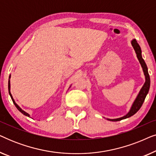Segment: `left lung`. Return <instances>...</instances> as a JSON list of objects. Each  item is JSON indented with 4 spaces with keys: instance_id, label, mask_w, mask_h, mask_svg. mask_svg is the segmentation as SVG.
Here are the masks:
<instances>
[{
    "instance_id": "left-lung-1",
    "label": "left lung",
    "mask_w": 156,
    "mask_h": 156,
    "mask_svg": "<svg viewBox=\"0 0 156 156\" xmlns=\"http://www.w3.org/2000/svg\"><path fill=\"white\" fill-rule=\"evenodd\" d=\"M131 44L133 46V48L135 50L136 56H137V58L139 61V62L141 65V67L143 69V71H144V75H145V83L144 84V86L142 87V88L140 89V90L138 92L137 97L134 100V101L132 104L131 107L130 108L129 112L127 113L125 116H123L122 117H120V118H117V119H106L108 121H119L121 120H123V119L129 118L136 114V112H138V110L140 109V107H141L143 103L144 102V100L146 99L147 94H148L149 89H150V84H151V80H150V76H149L148 74V67H147V65L146 62H145L144 59H143L142 57V55H141V49H140V47L139 46V44H138L137 41H136V39H133L131 40Z\"/></svg>"
}]
</instances>
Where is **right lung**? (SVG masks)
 I'll list each match as a JSON object with an SVG mask.
<instances>
[{"label": "right lung", "mask_w": 156, "mask_h": 156, "mask_svg": "<svg viewBox=\"0 0 156 156\" xmlns=\"http://www.w3.org/2000/svg\"><path fill=\"white\" fill-rule=\"evenodd\" d=\"M10 76H9V80H8V91H9V94H10V97H11V99H12V102H13V104H15V106H16V107L18 108V111H20V112L22 113L23 114H24L25 116H28V117H30V114H27V112H25V111H23L22 108H21L20 106H19L18 104H17L16 103V101H15V100H14V99L13 98H12V94H11V93H10ZM71 87V86H70Z\"/></svg>", "instance_id": "right-lung-1"}]
</instances>
